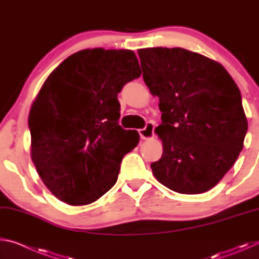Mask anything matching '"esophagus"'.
<instances>
[{
    "mask_svg": "<svg viewBox=\"0 0 259 259\" xmlns=\"http://www.w3.org/2000/svg\"><path fill=\"white\" fill-rule=\"evenodd\" d=\"M139 135L142 139H151L154 137V124L148 122L145 128L139 129Z\"/></svg>",
    "mask_w": 259,
    "mask_h": 259,
    "instance_id": "34e87169",
    "label": "esophagus"
}]
</instances>
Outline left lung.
Listing matches in <instances>:
<instances>
[{
  "mask_svg": "<svg viewBox=\"0 0 259 259\" xmlns=\"http://www.w3.org/2000/svg\"><path fill=\"white\" fill-rule=\"evenodd\" d=\"M138 55L162 112L155 133L163 153L151 164L153 174L182 194L209 191L243 148L248 121L238 85L217 61L183 48H146Z\"/></svg>",
  "mask_w": 259,
  "mask_h": 259,
  "instance_id": "left-lung-1",
  "label": "left lung"
}]
</instances>
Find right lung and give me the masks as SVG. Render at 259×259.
<instances>
[{
    "label": "right lung",
    "instance_id": "obj_1",
    "mask_svg": "<svg viewBox=\"0 0 259 259\" xmlns=\"http://www.w3.org/2000/svg\"><path fill=\"white\" fill-rule=\"evenodd\" d=\"M140 74L134 51L95 48L69 56L43 83L28 116L30 155L60 201L90 204L116 183L139 143L137 131L119 125L117 94Z\"/></svg>",
    "mask_w": 259,
    "mask_h": 259
}]
</instances>
